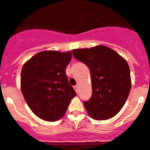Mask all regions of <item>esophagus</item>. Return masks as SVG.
I'll list each match as a JSON object with an SVG mask.
<instances>
[{
  "label": "esophagus",
  "instance_id": "34e87169",
  "mask_svg": "<svg viewBox=\"0 0 150 150\" xmlns=\"http://www.w3.org/2000/svg\"><path fill=\"white\" fill-rule=\"evenodd\" d=\"M74 89H75V91H76V93H78V90H79V88H78V86H74Z\"/></svg>",
  "mask_w": 150,
  "mask_h": 150
}]
</instances>
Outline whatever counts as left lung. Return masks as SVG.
Returning <instances> with one entry per match:
<instances>
[{
    "mask_svg": "<svg viewBox=\"0 0 150 150\" xmlns=\"http://www.w3.org/2000/svg\"><path fill=\"white\" fill-rule=\"evenodd\" d=\"M73 56L88 66L92 94L83 102L88 115L97 120L114 117L124 106L131 88L130 67L115 50L104 45L74 49Z\"/></svg>",
    "mask_w": 150,
    "mask_h": 150,
    "instance_id": "8db88e82",
    "label": "left lung"
}]
</instances>
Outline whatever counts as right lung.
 Masks as SVG:
<instances>
[{"mask_svg":"<svg viewBox=\"0 0 150 150\" xmlns=\"http://www.w3.org/2000/svg\"><path fill=\"white\" fill-rule=\"evenodd\" d=\"M71 59L70 51L45 50L36 53L23 65L22 93L28 107L39 118L48 122L60 120L76 95L65 72Z\"/></svg>","mask_w":150,"mask_h":150,"instance_id":"1","label":"right lung"}]
</instances>
